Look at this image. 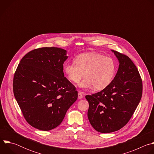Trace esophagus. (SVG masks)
I'll return each mask as SVG.
<instances>
[{
  "label": "esophagus",
  "mask_w": 154,
  "mask_h": 154,
  "mask_svg": "<svg viewBox=\"0 0 154 154\" xmlns=\"http://www.w3.org/2000/svg\"><path fill=\"white\" fill-rule=\"evenodd\" d=\"M83 97V93L82 91H79L78 92V98L79 99H82Z\"/></svg>",
  "instance_id": "34e87169"
}]
</instances>
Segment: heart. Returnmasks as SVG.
I'll return each instance as SVG.
<instances>
[{"label":"heart","mask_w":154,"mask_h":154,"mask_svg":"<svg viewBox=\"0 0 154 154\" xmlns=\"http://www.w3.org/2000/svg\"><path fill=\"white\" fill-rule=\"evenodd\" d=\"M63 70L69 81L79 83L82 88L94 86L96 90H102L113 80L116 70L114 60L96 53H86L77 56L75 63H65Z\"/></svg>","instance_id":"1"}]
</instances>
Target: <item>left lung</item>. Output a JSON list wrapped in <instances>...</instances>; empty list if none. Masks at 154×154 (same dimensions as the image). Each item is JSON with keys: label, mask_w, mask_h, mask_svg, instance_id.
<instances>
[{"label": "left lung", "mask_w": 154, "mask_h": 154, "mask_svg": "<svg viewBox=\"0 0 154 154\" xmlns=\"http://www.w3.org/2000/svg\"><path fill=\"white\" fill-rule=\"evenodd\" d=\"M112 51L119 65L112 83L97 93L85 96L89 103L88 118L100 133H111L122 128L130 119L142 96L143 83L136 66L130 58Z\"/></svg>", "instance_id": "left-lung-1"}]
</instances>
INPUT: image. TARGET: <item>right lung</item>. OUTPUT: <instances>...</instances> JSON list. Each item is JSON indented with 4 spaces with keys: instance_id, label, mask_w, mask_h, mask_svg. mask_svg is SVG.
I'll list each match as a JSON object with an SVG mask.
<instances>
[{
    "instance_id": "right-lung-1",
    "label": "right lung",
    "mask_w": 154,
    "mask_h": 154,
    "mask_svg": "<svg viewBox=\"0 0 154 154\" xmlns=\"http://www.w3.org/2000/svg\"><path fill=\"white\" fill-rule=\"evenodd\" d=\"M66 52L58 48L34 49L21 59L14 73L15 99L27 122L38 130L58 126L78 97L64 75Z\"/></svg>"
}]
</instances>
